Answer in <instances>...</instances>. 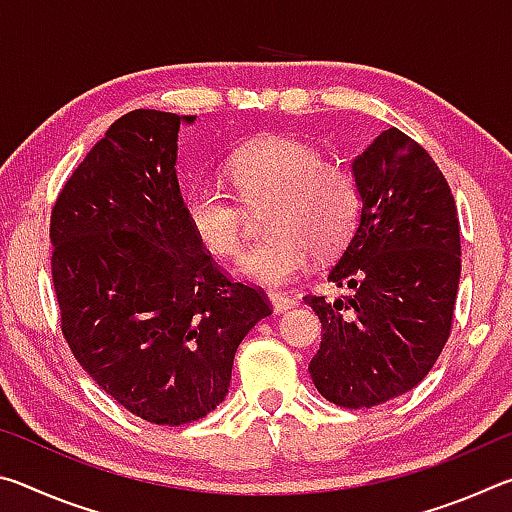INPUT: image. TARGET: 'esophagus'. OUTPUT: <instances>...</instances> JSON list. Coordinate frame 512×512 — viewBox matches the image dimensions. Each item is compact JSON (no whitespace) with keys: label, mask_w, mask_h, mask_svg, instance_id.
<instances>
[{"label":"esophagus","mask_w":512,"mask_h":512,"mask_svg":"<svg viewBox=\"0 0 512 512\" xmlns=\"http://www.w3.org/2000/svg\"><path fill=\"white\" fill-rule=\"evenodd\" d=\"M268 300H271L275 314H284V311H289L293 305V300L287 296V293L273 291V293H268Z\"/></svg>","instance_id":"esophagus-1"}]
</instances>
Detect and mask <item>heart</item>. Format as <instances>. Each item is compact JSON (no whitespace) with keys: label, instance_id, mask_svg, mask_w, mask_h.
I'll return each mask as SVG.
<instances>
[{"label":"heart","instance_id":"1","mask_svg":"<svg viewBox=\"0 0 512 512\" xmlns=\"http://www.w3.org/2000/svg\"><path fill=\"white\" fill-rule=\"evenodd\" d=\"M248 205L268 201L271 237L239 259V273L266 289L287 287L305 271L311 250L327 257L345 246L359 216V187L341 164L320 160L307 142L266 135L241 146L225 164ZM185 221L207 253L230 259L244 246V210L212 185L185 196Z\"/></svg>","mask_w":512,"mask_h":512}]
</instances>
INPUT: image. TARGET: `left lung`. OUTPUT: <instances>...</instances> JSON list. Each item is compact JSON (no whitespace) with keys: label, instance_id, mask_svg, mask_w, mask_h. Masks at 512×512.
I'll return each mask as SVG.
<instances>
[{"label":"left lung","instance_id":"8db88e82","mask_svg":"<svg viewBox=\"0 0 512 512\" xmlns=\"http://www.w3.org/2000/svg\"><path fill=\"white\" fill-rule=\"evenodd\" d=\"M361 212L327 280L305 296L323 325L309 363L325 400L370 409L409 393L443 352L461 280V228L443 171L397 128L352 160Z\"/></svg>","mask_w":512,"mask_h":512}]
</instances>
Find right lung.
Here are the masks:
<instances>
[{
  "instance_id": "obj_1",
  "label": "right lung",
  "mask_w": 512,
  "mask_h": 512,
  "mask_svg": "<svg viewBox=\"0 0 512 512\" xmlns=\"http://www.w3.org/2000/svg\"><path fill=\"white\" fill-rule=\"evenodd\" d=\"M194 115L133 110L108 128L51 210V277L74 357L112 400L153 424L223 402L266 293L225 277L185 221L178 131Z\"/></svg>"
}]
</instances>
